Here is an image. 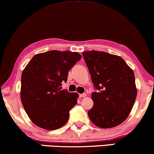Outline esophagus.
Segmentation results:
<instances>
[{
	"instance_id": "esophagus-1",
	"label": "esophagus",
	"mask_w": 154,
	"mask_h": 154,
	"mask_svg": "<svg viewBox=\"0 0 154 154\" xmlns=\"http://www.w3.org/2000/svg\"><path fill=\"white\" fill-rule=\"evenodd\" d=\"M86 94H82L79 95V97L80 98H84V97H86Z\"/></svg>"
}]
</instances>
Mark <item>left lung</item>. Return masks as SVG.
<instances>
[{"label": "left lung", "mask_w": 154, "mask_h": 154, "mask_svg": "<svg viewBox=\"0 0 154 154\" xmlns=\"http://www.w3.org/2000/svg\"><path fill=\"white\" fill-rule=\"evenodd\" d=\"M92 82L98 92L91 94V122L102 128L117 126L128 118L137 96L133 70L122 58L97 51L83 53Z\"/></svg>", "instance_id": "8db88e82"}]
</instances>
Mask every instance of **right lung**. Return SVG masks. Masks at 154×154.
<instances>
[{
    "instance_id": "obj_1",
    "label": "right lung",
    "mask_w": 154,
    "mask_h": 154,
    "mask_svg": "<svg viewBox=\"0 0 154 154\" xmlns=\"http://www.w3.org/2000/svg\"><path fill=\"white\" fill-rule=\"evenodd\" d=\"M81 56L69 51H49L35 55L21 75L20 98L26 113L37 126L56 130L67 123L79 94L61 90L68 71Z\"/></svg>"
}]
</instances>
